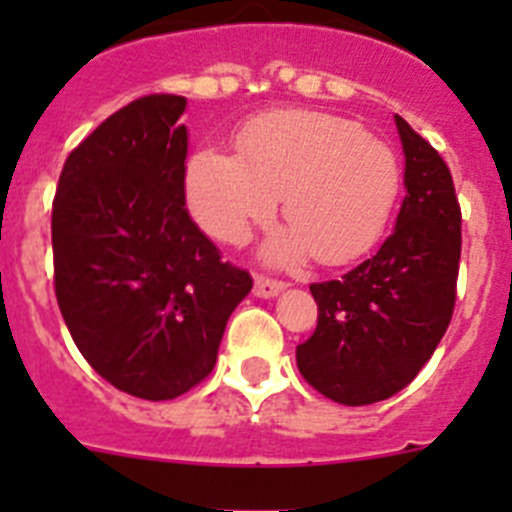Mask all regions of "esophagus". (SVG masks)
Returning a JSON list of instances; mask_svg holds the SVG:
<instances>
[{
    "instance_id": "34e87169",
    "label": "esophagus",
    "mask_w": 512,
    "mask_h": 512,
    "mask_svg": "<svg viewBox=\"0 0 512 512\" xmlns=\"http://www.w3.org/2000/svg\"><path fill=\"white\" fill-rule=\"evenodd\" d=\"M287 287L284 282H279V279H269V277H256V287H253V292H256V297H277L282 289Z\"/></svg>"
}]
</instances>
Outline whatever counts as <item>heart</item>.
Masks as SVG:
<instances>
[{"instance_id": "b5f03b06", "label": "heart", "mask_w": 512, "mask_h": 512, "mask_svg": "<svg viewBox=\"0 0 512 512\" xmlns=\"http://www.w3.org/2000/svg\"><path fill=\"white\" fill-rule=\"evenodd\" d=\"M241 156L205 146L189 158L187 205L207 235L246 243L284 194L292 228L269 256L295 264L312 251L343 264L374 246L400 194V161L384 140L328 112H274L243 130Z\"/></svg>"}]
</instances>
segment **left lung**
I'll return each instance as SVG.
<instances>
[{
  "instance_id": "8db88e82",
  "label": "left lung",
  "mask_w": 512,
  "mask_h": 512,
  "mask_svg": "<svg viewBox=\"0 0 512 512\" xmlns=\"http://www.w3.org/2000/svg\"><path fill=\"white\" fill-rule=\"evenodd\" d=\"M405 187L392 235L341 279L310 284L318 325L297 346L310 387L372 405L408 387L449 328L461 259V207L436 148L395 115Z\"/></svg>"
}]
</instances>
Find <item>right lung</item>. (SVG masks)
Returning a JSON list of instances; mask_svg holds the SVG:
<instances>
[{
    "label": "right lung",
    "mask_w": 512,
    "mask_h": 512,
    "mask_svg": "<svg viewBox=\"0 0 512 512\" xmlns=\"http://www.w3.org/2000/svg\"><path fill=\"white\" fill-rule=\"evenodd\" d=\"M187 99L125 104L69 153L53 197V287L81 356L112 387L174 400L212 372L251 292L184 194Z\"/></svg>",
    "instance_id": "1"
}]
</instances>
